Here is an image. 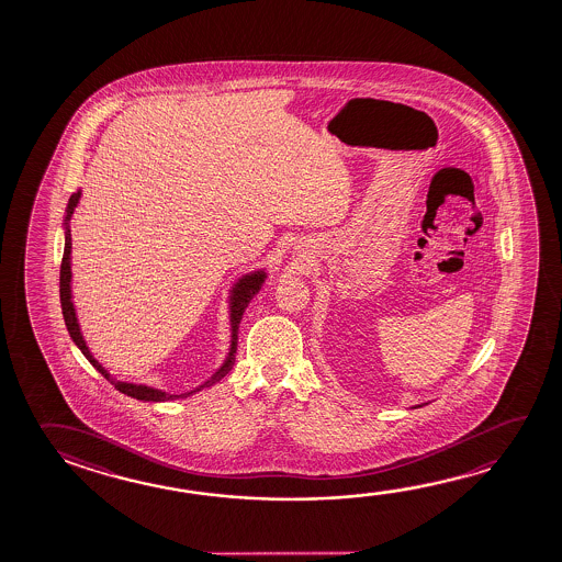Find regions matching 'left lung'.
<instances>
[{"instance_id":"obj_1","label":"left lung","mask_w":562,"mask_h":562,"mask_svg":"<svg viewBox=\"0 0 562 562\" xmlns=\"http://www.w3.org/2000/svg\"><path fill=\"white\" fill-rule=\"evenodd\" d=\"M415 407H422V405H415Z\"/></svg>"}]
</instances>
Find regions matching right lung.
Wrapping results in <instances>:
<instances>
[{"label":"right lung","mask_w":562,"mask_h":562,"mask_svg":"<svg viewBox=\"0 0 562 562\" xmlns=\"http://www.w3.org/2000/svg\"><path fill=\"white\" fill-rule=\"evenodd\" d=\"M82 198V190L72 193L68 205H66L65 223H63V229H65V255H63V267H60V304H63V315H65L66 329L70 333V337L75 340L76 347L82 350L83 357L90 360L93 369L98 370L108 382H111L113 386L120 390L121 394L125 396L135 397V400H143V402H170V400H178V397H188L200 392L203 387H210L222 380L227 372H229L233 362H235V352H237V333H239L240 319H243V313L249 307L250 300L260 292V288L267 282L268 272L267 268H257L252 272H247L243 277L235 280V284L231 285L229 295H227V304H229V325H231V340H229V352L222 362V367L213 372L212 376L207 378L205 382H202L200 386L193 387L190 392L184 394H170L165 390H158V387L147 386V384H135V382H121L117 378L110 374V370H105L102 367V362L98 359H93L92 350L88 347V342L83 339L82 329H80V323H78V315H76L75 300H72V237H70V220L75 215L76 207L80 203Z\"/></svg>","instance_id":"1"}]
</instances>
